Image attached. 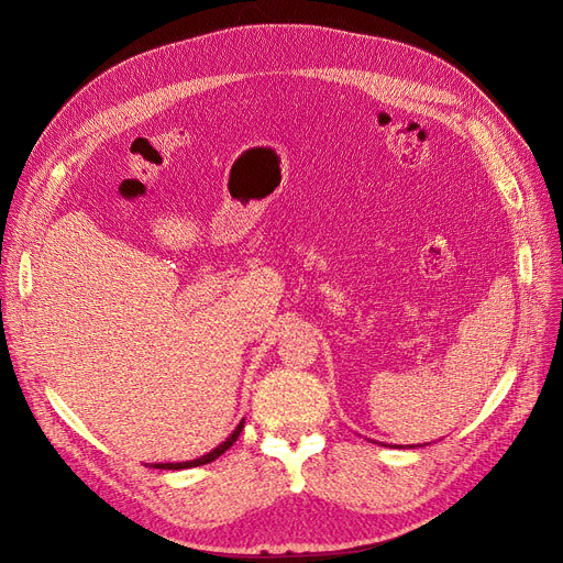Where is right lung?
Instances as JSON below:
<instances>
[{"label":"right lung","instance_id":"right-lung-1","mask_svg":"<svg viewBox=\"0 0 563 563\" xmlns=\"http://www.w3.org/2000/svg\"><path fill=\"white\" fill-rule=\"evenodd\" d=\"M242 429H244V420L234 427V431L221 442L219 448H214L212 452H207V454H202L200 459H194V461H183V463H153V467H159V470H187V467H198V465H205V463H212L214 459H219L225 450H230L232 448V442L240 438V433H242Z\"/></svg>","mask_w":563,"mask_h":563}]
</instances>
